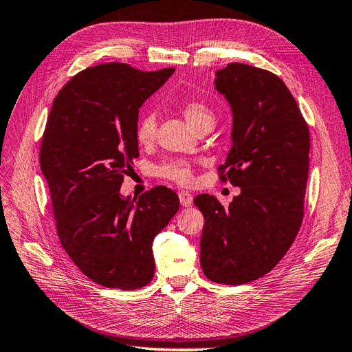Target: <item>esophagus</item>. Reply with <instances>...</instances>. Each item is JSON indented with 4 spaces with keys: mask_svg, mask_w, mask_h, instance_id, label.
<instances>
[{
    "mask_svg": "<svg viewBox=\"0 0 352 352\" xmlns=\"http://www.w3.org/2000/svg\"><path fill=\"white\" fill-rule=\"evenodd\" d=\"M178 197H179V204H182L183 206H186V208L192 206V204H193V195H192V193H188V192H179V193H178Z\"/></svg>",
    "mask_w": 352,
    "mask_h": 352,
    "instance_id": "1",
    "label": "esophagus"
}]
</instances>
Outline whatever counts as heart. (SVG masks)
<instances>
[{"label":"heart","mask_w":352,"mask_h":352,"mask_svg":"<svg viewBox=\"0 0 352 352\" xmlns=\"http://www.w3.org/2000/svg\"><path fill=\"white\" fill-rule=\"evenodd\" d=\"M183 115L190 126H193L196 131L206 124L215 122L214 112L209 109V106H206L204 102H196V100L183 106ZM156 116L152 112L140 116L135 126V138L140 146H148L153 143L156 137ZM155 173L157 177L170 179V182L182 186H188L193 182V166L186 159H166L156 166Z\"/></svg>","instance_id":"1"}]
</instances>
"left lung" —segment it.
Returning <instances> with one entry per match:
<instances>
[{"mask_svg":"<svg viewBox=\"0 0 352 352\" xmlns=\"http://www.w3.org/2000/svg\"><path fill=\"white\" fill-rule=\"evenodd\" d=\"M214 84L233 112V146L219 178L240 195L228 208L215 196L195 197L205 217L200 265L215 283L243 285L278 264L302 224L309 131L294 96L268 70L230 63Z\"/></svg>","mask_w":352,"mask_h":352,"instance_id":"obj_1","label":"left lung"}]
</instances>
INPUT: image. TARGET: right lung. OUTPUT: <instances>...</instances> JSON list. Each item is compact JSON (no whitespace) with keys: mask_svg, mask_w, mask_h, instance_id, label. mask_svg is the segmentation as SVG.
Here are the masks:
<instances>
[{"mask_svg":"<svg viewBox=\"0 0 352 352\" xmlns=\"http://www.w3.org/2000/svg\"><path fill=\"white\" fill-rule=\"evenodd\" d=\"M175 72L126 63L88 67L60 89L50 110L39 165L52 195L60 243L75 265L104 287L152 282L153 239L179 208L157 186L124 197V175L138 157V109Z\"/></svg>","mask_w":352,"mask_h":352,"instance_id":"obj_1","label":"right lung"}]
</instances>
